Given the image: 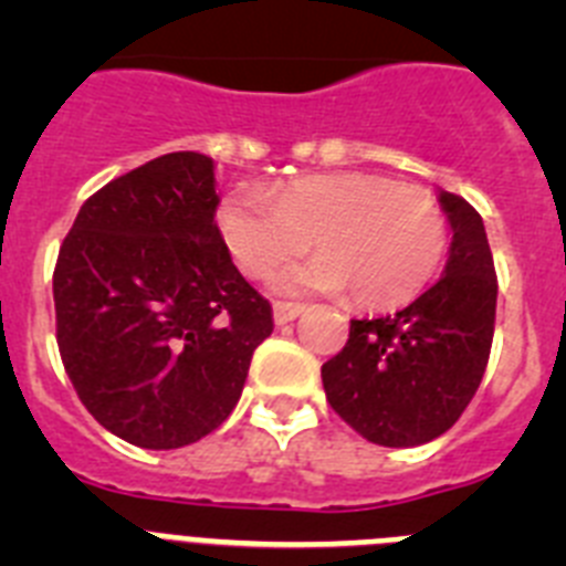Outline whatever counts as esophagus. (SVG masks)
<instances>
[{"mask_svg":"<svg viewBox=\"0 0 566 566\" xmlns=\"http://www.w3.org/2000/svg\"><path fill=\"white\" fill-rule=\"evenodd\" d=\"M303 308L306 306H300V303H283V300H277L274 303V323L286 326V323H292V319H297L303 314Z\"/></svg>","mask_w":566,"mask_h":566,"instance_id":"obj_1","label":"esophagus"}]
</instances>
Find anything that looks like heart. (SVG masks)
I'll return each instance as SVG.
<instances>
[{"label": "heart", "instance_id": "obj_1", "mask_svg": "<svg viewBox=\"0 0 566 566\" xmlns=\"http://www.w3.org/2000/svg\"><path fill=\"white\" fill-rule=\"evenodd\" d=\"M218 232L238 269L269 280L289 269V292H348L354 306L394 308L417 297L442 263L448 221L431 192L368 172L303 175L283 187L234 189L218 207Z\"/></svg>", "mask_w": 566, "mask_h": 566}]
</instances>
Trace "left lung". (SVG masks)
<instances>
[{
  "label": "left lung",
  "mask_w": 566,
  "mask_h": 566,
  "mask_svg": "<svg viewBox=\"0 0 566 566\" xmlns=\"http://www.w3.org/2000/svg\"><path fill=\"white\" fill-rule=\"evenodd\" d=\"M437 201L451 223L442 277L397 314L352 319L345 348L323 365L334 411L385 448L442 437L476 394L493 343L499 283L482 214L444 189Z\"/></svg>",
  "instance_id": "obj_1"
}]
</instances>
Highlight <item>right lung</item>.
<instances>
[{"instance_id": "right-lung-1", "label": "right lung", "mask_w": 566, "mask_h": 566, "mask_svg": "<svg viewBox=\"0 0 566 566\" xmlns=\"http://www.w3.org/2000/svg\"><path fill=\"white\" fill-rule=\"evenodd\" d=\"M214 187L209 155H161L90 195L59 249L64 371L109 433L147 451L212 433L274 328L218 232Z\"/></svg>"}]
</instances>
